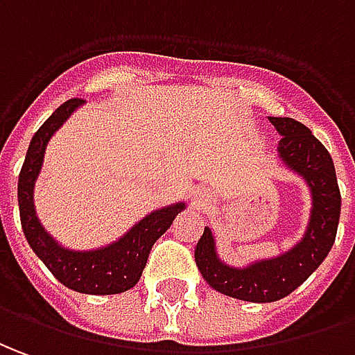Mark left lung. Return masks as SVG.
Instances as JSON below:
<instances>
[{
    "label": "left lung",
    "instance_id": "obj_1",
    "mask_svg": "<svg viewBox=\"0 0 355 355\" xmlns=\"http://www.w3.org/2000/svg\"><path fill=\"white\" fill-rule=\"evenodd\" d=\"M268 121L282 135L278 143L280 158L311 189V218L304 239L284 255L257 261L245 268H234L220 261L210 228H205L195 248V263L207 284L220 294L255 304L282 300L304 284L329 255L340 220V189L329 150L292 117H268Z\"/></svg>",
    "mask_w": 355,
    "mask_h": 355
}]
</instances>
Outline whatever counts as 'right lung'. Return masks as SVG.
<instances>
[{
	"mask_svg": "<svg viewBox=\"0 0 355 355\" xmlns=\"http://www.w3.org/2000/svg\"><path fill=\"white\" fill-rule=\"evenodd\" d=\"M85 100L71 98L51 114L34 133L19 173V212L24 238L44 265L61 284L75 292L92 295L121 294L139 282L154 241L172 226L173 218L185 209L178 202L154 210L107 248L94 251H71L55 243L42 228L34 210V182L42 170L44 153L51 135Z\"/></svg>",
	"mask_w": 355,
	"mask_h": 355,
	"instance_id": "obj_1",
	"label": "right lung"
}]
</instances>
